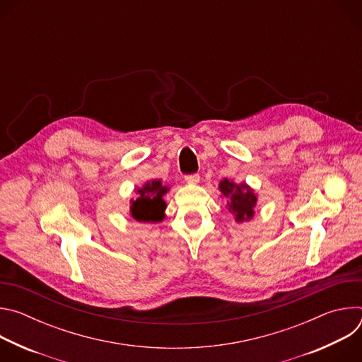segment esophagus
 <instances>
[{"instance_id":"esophagus-1","label":"esophagus","mask_w":362,"mask_h":362,"mask_svg":"<svg viewBox=\"0 0 362 362\" xmlns=\"http://www.w3.org/2000/svg\"><path fill=\"white\" fill-rule=\"evenodd\" d=\"M185 180L187 182V183H192V185H196V183H199V180H200V176L197 175V173H192V175H186L185 176Z\"/></svg>"}]
</instances>
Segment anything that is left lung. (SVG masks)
Masks as SVG:
<instances>
[{"label": "left lung", "instance_id": "left-lung-1", "mask_svg": "<svg viewBox=\"0 0 362 362\" xmlns=\"http://www.w3.org/2000/svg\"><path fill=\"white\" fill-rule=\"evenodd\" d=\"M221 192L229 197V211L235 215L236 222L247 221L253 216V208L256 204V196L245 185H235L229 180H222L219 185Z\"/></svg>", "mask_w": 362, "mask_h": 362}]
</instances>
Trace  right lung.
Masks as SVG:
<instances>
[{"label":"right lung","instance_id":"add662e5","mask_svg":"<svg viewBox=\"0 0 362 362\" xmlns=\"http://www.w3.org/2000/svg\"><path fill=\"white\" fill-rule=\"evenodd\" d=\"M168 187L160 180L147 182L141 189H137L139 197L132 203V216L139 222H159L163 219L166 203L162 196Z\"/></svg>","mask_w":362,"mask_h":362}]
</instances>
